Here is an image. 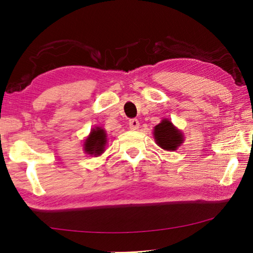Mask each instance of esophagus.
Wrapping results in <instances>:
<instances>
[{
  "label": "esophagus",
  "mask_w": 253,
  "mask_h": 253,
  "mask_svg": "<svg viewBox=\"0 0 253 253\" xmlns=\"http://www.w3.org/2000/svg\"><path fill=\"white\" fill-rule=\"evenodd\" d=\"M139 126H140V123H139V121L136 120V118H133V120L129 121V128L131 130L138 129Z\"/></svg>",
  "instance_id": "1"
}]
</instances>
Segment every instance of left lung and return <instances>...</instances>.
I'll return each instance as SVG.
<instances>
[{"label": "left lung", "mask_w": 253, "mask_h": 253, "mask_svg": "<svg viewBox=\"0 0 253 253\" xmlns=\"http://www.w3.org/2000/svg\"><path fill=\"white\" fill-rule=\"evenodd\" d=\"M153 137L158 146L166 151H176L184 142V133L168 118H163L154 127Z\"/></svg>", "instance_id": "8db88e82"}]
</instances>
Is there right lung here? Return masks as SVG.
Returning a JSON list of instances; mask_svg holds the SVG:
<instances>
[{
    "instance_id": "obj_1",
    "label": "right lung",
    "mask_w": 253,
    "mask_h": 253,
    "mask_svg": "<svg viewBox=\"0 0 253 253\" xmlns=\"http://www.w3.org/2000/svg\"><path fill=\"white\" fill-rule=\"evenodd\" d=\"M107 142L106 132L102 127H94L91 129L89 136L84 141V150L88 155L99 157L105 151Z\"/></svg>"
}]
</instances>
